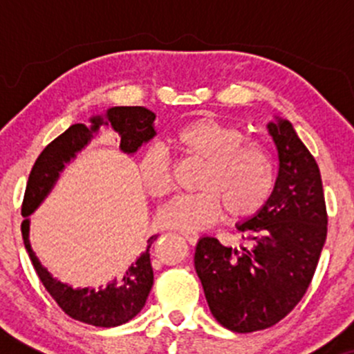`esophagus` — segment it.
<instances>
[{
  "mask_svg": "<svg viewBox=\"0 0 354 354\" xmlns=\"http://www.w3.org/2000/svg\"><path fill=\"white\" fill-rule=\"evenodd\" d=\"M183 236H185V239L189 243V245H196L198 238H200L196 233H189V231H183Z\"/></svg>",
  "mask_w": 354,
  "mask_h": 354,
  "instance_id": "obj_1",
  "label": "esophagus"
}]
</instances>
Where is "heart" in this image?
Here are the masks:
<instances>
[{
  "mask_svg": "<svg viewBox=\"0 0 354 354\" xmlns=\"http://www.w3.org/2000/svg\"><path fill=\"white\" fill-rule=\"evenodd\" d=\"M183 153L203 161L198 188L181 194L160 209L166 228L200 231L214 225L228 206L233 216H250L263 208L274 186L270 153L256 141H246L241 129L211 118L186 123L174 135ZM141 183L153 196L173 188L171 161L160 145L148 146L138 160Z\"/></svg>",
  "mask_w": 354,
  "mask_h": 354,
  "instance_id": "heart-1",
  "label": "heart"
}]
</instances>
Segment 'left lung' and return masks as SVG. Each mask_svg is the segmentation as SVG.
<instances>
[{"mask_svg": "<svg viewBox=\"0 0 354 354\" xmlns=\"http://www.w3.org/2000/svg\"><path fill=\"white\" fill-rule=\"evenodd\" d=\"M278 153L268 201L238 223L251 246L236 250L200 238L194 270L211 315L234 333L273 326L301 301L326 241V205L319 168L288 120L266 124Z\"/></svg>", "mask_w": 354, "mask_h": 354, "instance_id": "obj_1", "label": "left lung"}]
</instances>
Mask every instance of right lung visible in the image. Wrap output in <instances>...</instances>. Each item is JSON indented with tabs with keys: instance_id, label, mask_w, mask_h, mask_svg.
<instances>
[{
	"instance_id": "right-lung-1",
	"label": "right lung",
	"mask_w": 354,
	"mask_h": 354,
	"mask_svg": "<svg viewBox=\"0 0 354 354\" xmlns=\"http://www.w3.org/2000/svg\"><path fill=\"white\" fill-rule=\"evenodd\" d=\"M156 115L143 106H115L104 115L89 118V126L83 123L71 124L63 135L51 141L31 169L28 178L26 193L21 206V233L24 248L30 254L36 273L43 286L53 296L58 306L81 323L100 328H115L128 323L143 310L153 286V268L149 259V248L156 241L154 234L146 241V250L131 263L121 278H115L106 288H73L59 281L41 265L30 243V216L41 206L58 183L66 165L76 160L91 140L100 133L101 126H108L120 136V149L128 156L136 154L141 146L156 136L154 129ZM112 126L109 127V124Z\"/></svg>"
}]
</instances>
